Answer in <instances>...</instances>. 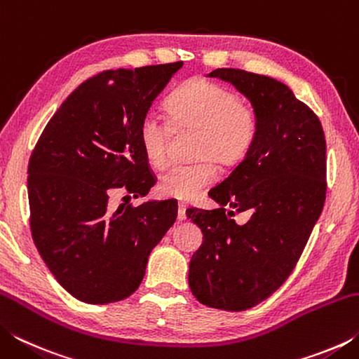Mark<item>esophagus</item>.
Wrapping results in <instances>:
<instances>
[{
    "label": "esophagus",
    "instance_id": "esophagus-1",
    "mask_svg": "<svg viewBox=\"0 0 359 359\" xmlns=\"http://www.w3.org/2000/svg\"><path fill=\"white\" fill-rule=\"evenodd\" d=\"M177 218H179V222H184L185 218H187V204L185 203H179Z\"/></svg>",
    "mask_w": 359,
    "mask_h": 359
}]
</instances>
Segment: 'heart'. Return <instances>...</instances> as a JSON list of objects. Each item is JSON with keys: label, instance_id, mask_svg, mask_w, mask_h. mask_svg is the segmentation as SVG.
Segmentation results:
<instances>
[{"label": "heart", "instance_id": "1", "mask_svg": "<svg viewBox=\"0 0 359 359\" xmlns=\"http://www.w3.org/2000/svg\"><path fill=\"white\" fill-rule=\"evenodd\" d=\"M169 125L154 114L139 123V144L151 166L168 161L172 135L193 133L190 158L193 163L168 169L160 175L158 190L165 196L188 201L215 179V166L239 165L250 154L258 136V112L253 104L228 87L196 77L175 90L168 100Z\"/></svg>", "mask_w": 359, "mask_h": 359}]
</instances>
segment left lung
<instances>
[{
	"instance_id": "8db88e82",
	"label": "left lung",
	"mask_w": 359,
	"mask_h": 359,
	"mask_svg": "<svg viewBox=\"0 0 359 359\" xmlns=\"http://www.w3.org/2000/svg\"><path fill=\"white\" fill-rule=\"evenodd\" d=\"M258 112L250 154L210 188L218 209L191 208L204 242L190 261L191 293L209 307L239 312L267 299L293 272L326 198V139L321 121L287 85L244 69L220 68ZM251 214L238 225L232 217Z\"/></svg>"
}]
</instances>
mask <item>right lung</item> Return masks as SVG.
<instances>
[{
    "label": "right lung",
    "mask_w": 359,
    "mask_h": 359,
    "mask_svg": "<svg viewBox=\"0 0 359 359\" xmlns=\"http://www.w3.org/2000/svg\"><path fill=\"white\" fill-rule=\"evenodd\" d=\"M182 62L109 69L72 92L28 163L29 228L58 283L87 304L121 301L141 285L149 255L177 218V201L109 209V193L145 196L155 174L139 123Z\"/></svg>",
    "instance_id": "obj_1"
}]
</instances>
